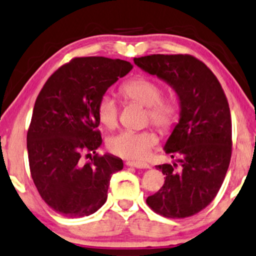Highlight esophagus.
<instances>
[{
	"label": "esophagus",
	"instance_id": "1",
	"mask_svg": "<svg viewBox=\"0 0 256 256\" xmlns=\"http://www.w3.org/2000/svg\"><path fill=\"white\" fill-rule=\"evenodd\" d=\"M127 166L136 167V168H150V165L147 162H127Z\"/></svg>",
	"mask_w": 256,
	"mask_h": 256
}]
</instances>
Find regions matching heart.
I'll return each instance as SVG.
<instances>
[{"label": "heart", "instance_id": "b5f03b06", "mask_svg": "<svg viewBox=\"0 0 256 256\" xmlns=\"http://www.w3.org/2000/svg\"><path fill=\"white\" fill-rule=\"evenodd\" d=\"M121 94L126 100L147 106L148 118L160 129H168L176 121V106L171 98L162 97V89L156 82L138 77L124 83ZM97 118L103 127L112 129L118 124V108L110 94H103L97 106ZM158 142L153 132L122 130L109 138L110 152L126 159H144Z\"/></svg>", "mask_w": 256, "mask_h": 256}]
</instances>
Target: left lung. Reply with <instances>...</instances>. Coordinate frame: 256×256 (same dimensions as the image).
<instances>
[{
    "label": "left lung",
    "instance_id": "8db88e82",
    "mask_svg": "<svg viewBox=\"0 0 256 256\" xmlns=\"http://www.w3.org/2000/svg\"><path fill=\"white\" fill-rule=\"evenodd\" d=\"M135 65L174 90L179 121L164 150L180 154L176 164L156 166L165 184L147 198L156 212L170 218L194 216L220 191L232 156V120L220 82L208 66L188 54H152L134 58ZM173 158V156H171Z\"/></svg>",
    "mask_w": 256,
    "mask_h": 256
}]
</instances>
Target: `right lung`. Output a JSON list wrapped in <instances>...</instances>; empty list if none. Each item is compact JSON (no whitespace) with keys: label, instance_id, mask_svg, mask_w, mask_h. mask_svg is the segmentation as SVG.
Segmentation results:
<instances>
[{"label":"right lung","instance_id":"right-lung-1","mask_svg":"<svg viewBox=\"0 0 256 256\" xmlns=\"http://www.w3.org/2000/svg\"><path fill=\"white\" fill-rule=\"evenodd\" d=\"M132 68L121 59L74 58L41 89L27 133L28 160L41 198L58 214L77 218L96 212L106 203L112 176L123 168L122 159L109 153L86 164L80 156L102 144L97 106Z\"/></svg>","mask_w":256,"mask_h":256}]
</instances>
